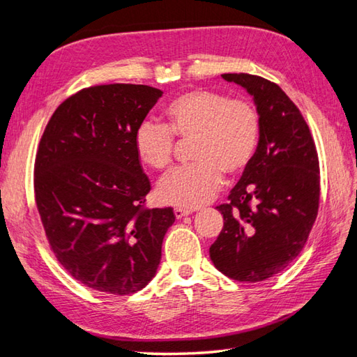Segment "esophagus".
<instances>
[{
	"mask_svg": "<svg viewBox=\"0 0 357 357\" xmlns=\"http://www.w3.org/2000/svg\"><path fill=\"white\" fill-rule=\"evenodd\" d=\"M192 213V209H186V208H176L174 209V214H176L177 219H181V217L189 215Z\"/></svg>",
	"mask_w": 357,
	"mask_h": 357,
	"instance_id": "obj_1",
	"label": "esophagus"
}]
</instances>
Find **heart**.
Here are the masks:
<instances>
[{
  "label": "heart",
  "mask_w": 357,
  "mask_h": 357,
  "mask_svg": "<svg viewBox=\"0 0 357 357\" xmlns=\"http://www.w3.org/2000/svg\"><path fill=\"white\" fill-rule=\"evenodd\" d=\"M168 123L144 120L135 129L137 155L149 168L165 169L172 162L174 135L191 138L192 163L160 180L158 197L178 208L205 205L219 192L223 172L234 177L248 168L260 134L259 114L250 101L231 100L222 92L195 89L166 106Z\"/></svg>",
  "instance_id": "b5f03b06"
}]
</instances>
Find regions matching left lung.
Here are the masks:
<instances>
[{
  "label": "left lung",
  "instance_id": "8db88e82",
  "mask_svg": "<svg viewBox=\"0 0 357 357\" xmlns=\"http://www.w3.org/2000/svg\"><path fill=\"white\" fill-rule=\"evenodd\" d=\"M222 78L254 98L260 134L228 203L217 206L223 228L209 257L231 279L260 282L285 270L307 243L321 195L317 151L307 121L278 84L250 74Z\"/></svg>",
  "mask_w": 357,
  "mask_h": 357
}]
</instances>
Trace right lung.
Wrapping results in <instances>:
<instances>
[{
  "instance_id": "obj_1",
  "label": "right lung",
  "mask_w": 357,
  "mask_h": 357,
  "mask_svg": "<svg viewBox=\"0 0 357 357\" xmlns=\"http://www.w3.org/2000/svg\"><path fill=\"white\" fill-rule=\"evenodd\" d=\"M144 84L86 87L50 117L35 158V202L50 250L72 278L132 294L154 278L172 208L146 209L151 181L134 135L162 97Z\"/></svg>"
}]
</instances>
